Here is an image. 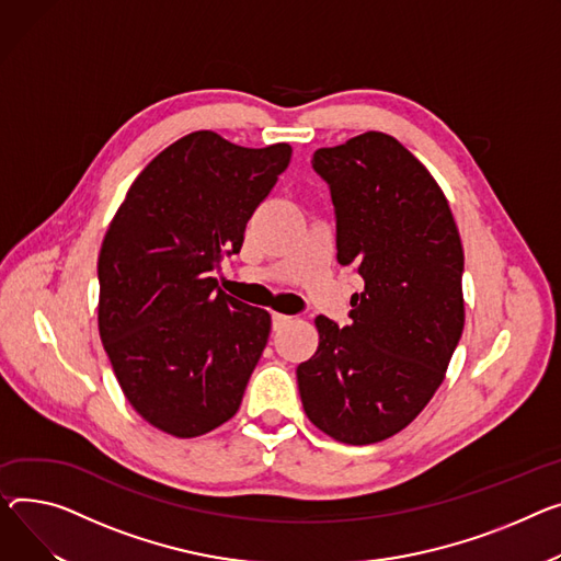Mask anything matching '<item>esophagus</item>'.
<instances>
[{
  "label": "esophagus",
  "mask_w": 561,
  "mask_h": 561,
  "mask_svg": "<svg viewBox=\"0 0 561 561\" xmlns=\"http://www.w3.org/2000/svg\"><path fill=\"white\" fill-rule=\"evenodd\" d=\"M271 318H273V329H275V331H277V329H282L284 324H288V322L293 320L290 316H284V313H273Z\"/></svg>",
  "instance_id": "34e87169"
}]
</instances>
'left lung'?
I'll list each match as a JSON object with an SVG mask.
<instances>
[{
    "label": "left lung",
    "instance_id": "8db88e82",
    "mask_svg": "<svg viewBox=\"0 0 561 561\" xmlns=\"http://www.w3.org/2000/svg\"><path fill=\"white\" fill-rule=\"evenodd\" d=\"M343 266L365 282L352 324L316 318L318 352L297 365L307 417L345 444H375L413 422L439 388L465 327V254L426 167L386 133L318 148Z\"/></svg>",
    "mask_w": 561,
    "mask_h": 561
}]
</instances>
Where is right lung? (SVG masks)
Masks as SVG:
<instances>
[{
    "label": "right lung",
    "instance_id": "obj_1",
    "mask_svg": "<svg viewBox=\"0 0 561 561\" xmlns=\"http://www.w3.org/2000/svg\"><path fill=\"white\" fill-rule=\"evenodd\" d=\"M293 148L211 130L178 139L130 184L99 254V333L137 413L175 437L237 415L271 316L218 288L222 254L286 171Z\"/></svg>",
    "mask_w": 561,
    "mask_h": 561
}]
</instances>
